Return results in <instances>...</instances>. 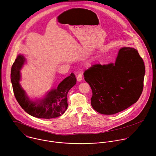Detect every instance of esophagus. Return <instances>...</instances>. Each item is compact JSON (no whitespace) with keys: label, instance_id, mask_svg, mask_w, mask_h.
<instances>
[{"label":"esophagus","instance_id":"esophagus-1","mask_svg":"<svg viewBox=\"0 0 156 156\" xmlns=\"http://www.w3.org/2000/svg\"><path fill=\"white\" fill-rule=\"evenodd\" d=\"M76 78H77V80L78 81H81L82 80V75H81V74H78L77 75Z\"/></svg>","mask_w":156,"mask_h":156}]
</instances>
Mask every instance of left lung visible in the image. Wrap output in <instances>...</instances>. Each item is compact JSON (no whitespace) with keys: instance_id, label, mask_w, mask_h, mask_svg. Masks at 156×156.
Segmentation results:
<instances>
[{"instance_id":"1","label":"left lung","mask_w":156,"mask_h":156,"mask_svg":"<svg viewBox=\"0 0 156 156\" xmlns=\"http://www.w3.org/2000/svg\"><path fill=\"white\" fill-rule=\"evenodd\" d=\"M144 74L143 60L134 48L120 49L115 63L93 65L84 73L93 92L92 107L105 115L127 108L141 96Z\"/></svg>"}]
</instances>
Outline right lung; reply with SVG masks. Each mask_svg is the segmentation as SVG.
Instances as JSON below:
<instances>
[{"label":"right lung","mask_w":156,"mask_h":156,"mask_svg":"<svg viewBox=\"0 0 156 156\" xmlns=\"http://www.w3.org/2000/svg\"><path fill=\"white\" fill-rule=\"evenodd\" d=\"M25 57L18 55L12 65L11 70V81L15 97L20 105L26 112L39 119H52L61 116L68 107L67 94L70 89L75 85L76 79L74 73L65 78L55 90L50 91L46 98L39 102L30 101L25 91L21 87L20 70L24 64Z\"/></svg>","instance_id":"right-lung-1"}]
</instances>
